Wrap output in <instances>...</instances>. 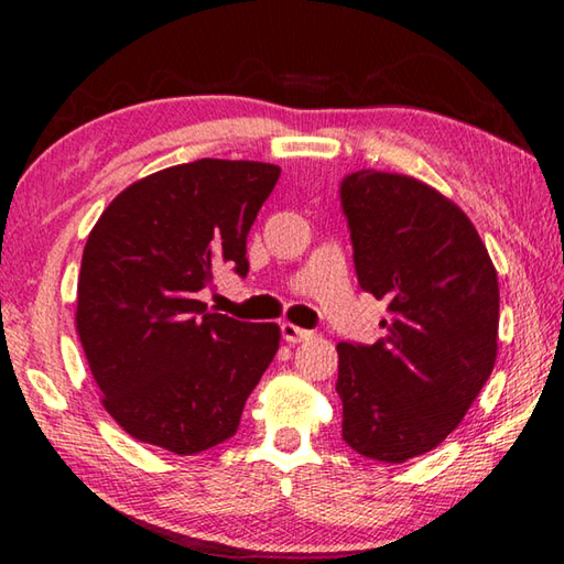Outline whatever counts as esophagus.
<instances>
[{"mask_svg": "<svg viewBox=\"0 0 564 564\" xmlns=\"http://www.w3.org/2000/svg\"><path fill=\"white\" fill-rule=\"evenodd\" d=\"M281 333H283V340H285V343H303V340L313 338V333H311V330L293 326V323H283V326H281Z\"/></svg>", "mask_w": 564, "mask_h": 564, "instance_id": "obj_1", "label": "esophagus"}]
</instances>
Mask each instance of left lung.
Returning <instances> with one entry per match:
<instances>
[{
  "label": "left lung",
  "mask_w": 564,
  "mask_h": 564,
  "mask_svg": "<svg viewBox=\"0 0 564 564\" xmlns=\"http://www.w3.org/2000/svg\"><path fill=\"white\" fill-rule=\"evenodd\" d=\"M340 204L360 289L390 311L373 346H336L343 441L405 463L460 425L492 373L498 271L463 208L413 176L356 171Z\"/></svg>",
  "instance_id": "1"
}]
</instances>
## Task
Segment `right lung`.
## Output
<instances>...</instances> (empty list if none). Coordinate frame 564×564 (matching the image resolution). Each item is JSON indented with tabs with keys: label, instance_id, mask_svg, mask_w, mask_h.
<instances>
[{
	"label": "right lung",
	"instance_id": "right-lung-1",
	"mask_svg": "<svg viewBox=\"0 0 564 564\" xmlns=\"http://www.w3.org/2000/svg\"><path fill=\"white\" fill-rule=\"evenodd\" d=\"M279 176L198 159L133 181L94 224L76 333L101 405L133 441L194 455L238 431L281 328L208 313L196 293L221 263L248 273L246 238Z\"/></svg>",
	"mask_w": 564,
	"mask_h": 564
}]
</instances>
